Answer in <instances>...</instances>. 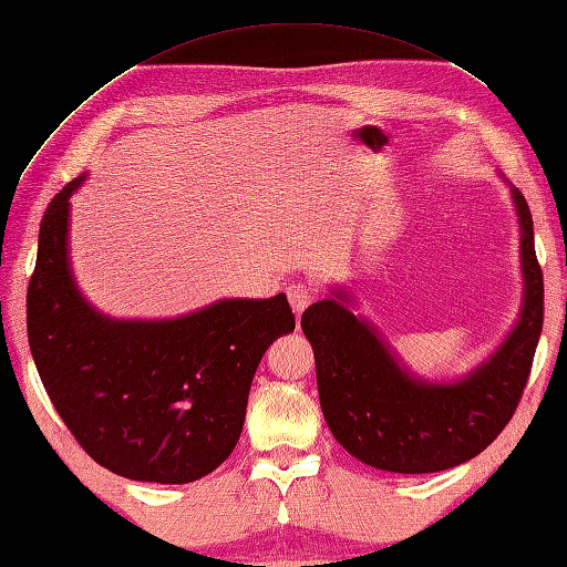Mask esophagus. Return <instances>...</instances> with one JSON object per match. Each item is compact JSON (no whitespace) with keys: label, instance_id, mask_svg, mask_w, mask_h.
<instances>
[{"label":"esophagus","instance_id":"1","mask_svg":"<svg viewBox=\"0 0 567 567\" xmlns=\"http://www.w3.org/2000/svg\"><path fill=\"white\" fill-rule=\"evenodd\" d=\"M287 299H290V307L295 315H302L311 299H315V292H311L307 285H290L287 287Z\"/></svg>","mask_w":567,"mask_h":567}]
</instances>
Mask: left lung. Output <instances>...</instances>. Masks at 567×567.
Wrapping results in <instances>:
<instances>
[{
	"label": "left lung",
	"mask_w": 567,
	"mask_h": 567,
	"mask_svg": "<svg viewBox=\"0 0 567 567\" xmlns=\"http://www.w3.org/2000/svg\"><path fill=\"white\" fill-rule=\"evenodd\" d=\"M509 195L519 224L522 309L504 341L465 375L429 380L409 370L375 323L355 315L351 287H331L302 315L323 419L360 463L402 475L441 473L483 453L509 424L544 329L532 212L519 189L509 185Z\"/></svg>",
	"instance_id": "left-lung-1"
}]
</instances>
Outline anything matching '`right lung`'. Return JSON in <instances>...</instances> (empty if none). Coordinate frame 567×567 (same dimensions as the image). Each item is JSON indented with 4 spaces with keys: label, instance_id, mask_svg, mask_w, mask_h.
I'll return each mask as SVG.
<instances>
[{
    "label": "right lung",
    "instance_id": "add662e5",
    "mask_svg": "<svg viewBox=\"0 0 567 567\" xmlns=\"http://www.w3.org/2000/svg\"><path fill=\"white\" fill-rule=\"evenodd\" d=\"M84 179L60 189L41 221L27 297L33 363L92 461L138 483H195L236 449L260 358L295 331V315L285 292L173 319L92 307L70 262V197Z\"/></svg>",
    "mask_w": 567,
    "mask_h": 567
}]
</instances>
